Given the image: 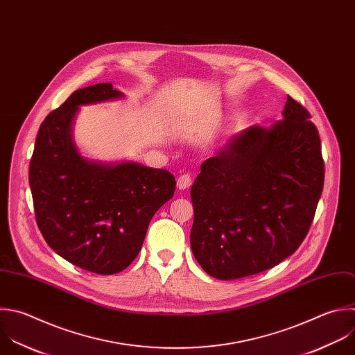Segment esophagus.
Returning <instances> with one entry per match:
<instances>
[{
  "label": "esophagus",
  "mask_w": 355,
  "mask_h": 355,
  "mask_svg": "<svg viewBox=\"0 0 355 355\" xmlns=\"http://www.w3.org/2000/svg\"><path fill=\"white\" fill-rule=\"evenodd\" d=\"M192 185V177L189 175V174H182V175H180L178 177V180H177V187H178V189H187V188H189Z\"/></svg>",
  "instance_id": "esophagus-1"
}]
</instances>
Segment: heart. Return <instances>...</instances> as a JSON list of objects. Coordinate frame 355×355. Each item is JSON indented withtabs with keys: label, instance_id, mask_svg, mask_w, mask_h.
Returning a JSON list of instances; mask_svg holds the SVG:
<instances>
[{
	"label": "heart",
	"instance_id": "obj_1",
	"mask_svg": "<svg viewBox=\"0 0 355 355\" xmlns=\"http://www.w3.org/2000/svg\"><path fill=\"white\" fill-rule=\"evenodd\" d=\"M200 121H202V124L203 125H210V124H213L214 121H216V115L214 114H210V115H205V116H202L200 118Z\"/></svg>",
	"mask_w": 355,
	"mask_h": 355
}]
</instances>
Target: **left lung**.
<instances>
[{"label": "left lung", "instance_id": "obj_1", "mask_svg": "<svg viewBox=\"0 0 355 355\" xmlns=\"http://www.w3.org/2000/svg\"><path fill=\"white\" fill-rule=\"evenodd\" d=\"M309 120L287 96L282 121L235 134L202 163L191 188V248L211 277L265 272L306 237L324 180L320 138Z\"/></svg>", "mask_w": 355, "mask_h": 355}]
</instances>
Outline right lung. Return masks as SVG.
I'll return each instance as SVG.
<instances>
[{
  "instance_id": "add662e5",
  "label": "right lung",
  "mask_w": 355,
  "mask_h": 355,
  "mask_svg": "<svg viewBox=\"0 0 355 355\" xmlns=\"http://www.w3.org/2000/svg\"><path fill=\"white\" fill-rule=\"evenodd\" d=\"M111 83L75 90L40 125L29 164L39 230L65 261L97 275L127 269L138 257L155 213L173 198L167 170L82 157L72 141L79 105L120 98Z\"/></svg>"
}]
</instances>
